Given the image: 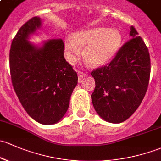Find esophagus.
Here are the masks:
<instances>
[{
    "instance_id": "esophagus-1",
    "label": "esophagus",
    "mask_w": 161,
    "mask_h": 161,
    "mask_svg": "<svg viewBox=\"0 0 161 161\" xmlns=\"http://www.w3.org/2000/svg\"><path fill=\"white\" fill-rule=\"evenodd\" d=\"M77 74H78V78H79V80H80L81 79L84 78V77L87 76V74H86L85 73H84V72L82 71H78L77 72Z\"/></svg>"
}]
</instances>
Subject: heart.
Listing matches in <instances>:
<instances>
[{
  "mask_svg": "<svg viewBox=\"0 0 161 161\" xmlns=\"http://www.w3.org/2000/svg\"><path fill=\"white\" fill-rule=\"evenodd\" d=\"M121 43V36L116 29L94 27L75 33L64 41L67 60L74 63L84 48V58L93 66H103L112 59Z\"/></svg>",
  "mask_w": 161,
  "mask_h": 161,
  "instance_id": "heart-1",
  "label": "heart"
}]
</instances>
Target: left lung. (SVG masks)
I'll return each mask as SVG.
<instances>
[{
  "label": "left lung",
  "mask_w": 161,
  "mask_h": 161,
  "mask_svg": "<svg viewBox=\"0 0 161 161\" xmlns=\"http://www.w3.org/2000/svg\"><path fill=\"white\" fill-rule=\"evenodd\" d=\"M130 40L118 51L108 66L91 72L95 80L91 94L94 108L105 121L119 124L128 119L142 102L150 74L146 44L133 26Z\"/></svg>",
  "instance_id": "left-lung-1"
}]
</instances>
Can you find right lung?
<instances>
[{"label":"right lung","mask_w":161,"mask_h":161,"mask_svg":"<svg viewBox=\"0 0 161 161\" xmlns=\"http://www.w3.org/2000/svg\"><path fill=\"white\" fill-rule=\"evenodd\" d=\"M41 26V19L34 17L19 29L10 50V71L15 93L28 115L51 125L66 114L78 78L64 59L61 39L48 40L41 46L28 41Z\"/></svg>","instance_id":"obj_1"}]
</instances>
